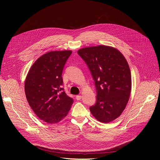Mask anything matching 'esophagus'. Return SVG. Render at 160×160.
I'll return each instance as SVG.
<instances>
[{"mask_svg":"<svg viewBox=\"0 0 160 160\" xmlns=\"http://www.w3.org/2000/svg\"><path fill=\"white\" fill-rule=\"evenodd\" d=\"M76 99H77V100L80 101V100L82 99V96H80V95H77V96H76Z\"/></svg>","mask_w":160,"mask_h":160,"instance_id":"34e87169","label":"esophagus"}]
</instances>
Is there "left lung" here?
I'll list each match as a JSON object with an SVG mask.
<instances>
[{"instance_id": "8db88e82", "label": "left lung", "mask_w": 160, "mask_h": 160, "mask_svg": "<svg viewBox=\"0 0 160 160\" xmlns=\"http://www.w3.org/2000/svg\"><path fill=\"white\" fill-rule=\"evenodd\" d=\"M88 65L95 81L97 101L90 108L92 115L102 123L118 118L125 109L132 89L128 62L117 49L100 45L77 51Z\"/></svg>"}]
</instances>
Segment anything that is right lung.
Instances as JSON below:
<instances>
[{"mask_svg": "<svg viewBox=\"0 0 160 160\" xmlns=\"http://www.w3.org/2000/svg\"><path fill=\"white\" fill-rule=\"evenodd\" d=\"M72 51H49L32 64L25 82L27 101L35 115L48 123L54 124L66 117L73 99L62 88V72Z\"/></svg>", "mask_w": 160, "mask_h": 160, "instance_id": "right-lung-1", "label": "right lung"}]
</instances>
